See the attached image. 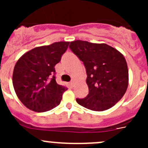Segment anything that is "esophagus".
Listing matches in <instances>:
<instances>
[{
	"mask_svg": "<svg viewBox=\"0 0 148 148\" xmlns=\"http://www.w3.org/2000/svg\"><path fill=\"white\" fill-rule=\"evenodd\" d=\"M70 84H71V86H73V85L74 84V80H72V81L70 82Z\"/></svg>",
	"mask_w": 148,
	"mask_h": 148,
	"instance_id": "1",
	"label": "esophagus"
}]
</instances>
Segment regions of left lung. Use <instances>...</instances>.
Returning <instances> with one entry per match:
<instances>
[{"instance_id": "obj_1", "label": "left lung", "mask_w": 148, "mask_h": 148, "mask_svg": "<svg viewBox=\"0 0 148 148\" xmlns=\"http://www.w3.org/2000/svg\"><path fill=\"white\" fill-rule=\"evenodd\" d=\"M70 49L86 68L89 94L77 103L93 111H104L122 99L129 82L126 60L119 51L106 44L71 41Z\"/></svg>"}]
</instances>
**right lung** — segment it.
<instances>
[{
  "label": "right lung",
  "instance_id": "1",
  "mask_svg": "<svg viewBox=\"0 0 148 148\" xmlns=\"http://www.w3.org/2000/svg\"><path fill=\"white\" fill-rule=\"evenodd\" d=\"M69 44L68 41H59L36 47L16 62L13 85L18 99L28 109L44 112L60 104L67 88L56 83L54 66Z\"/></svg>",
  "mask_w": 148,
  "mask_h": 148
}]
</instances>
